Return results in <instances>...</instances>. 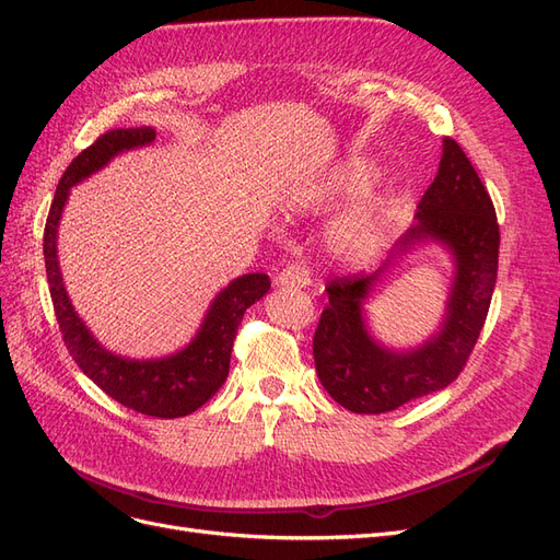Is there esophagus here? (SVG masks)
<instances>
[{
	"label": "esophagus",
	"mask_w": 560,
	"mask_h": 560,
	"mask_svg": "<svg viewBox=\"0 0 560 560\" xmlns=\"http://www.w3.org/2000/svg\"><path fill=\"white\" fill-rule=\"evenodd\" d=\"M278 284L282 287H308L311 284V268L303 266V264H290L282 268V273L278 276Z\"/></svg>",
	"instance_id": "obj_1"
}]
</instances>
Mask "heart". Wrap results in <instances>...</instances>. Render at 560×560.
Wrapping results in <instances>:
<instances>
[{
    "instance_id": "heart-1",
    "label": "heart",
    "mask_w": 560,
    "mask_h": 560,
    "mask_svg": "<svg viewBox=\"0 0 560 560\" xmlns=\"http://www.w3.org/2000/svg\"><path fill=\"white\" fill-rule=\"evenodd\" d=\"M374 179V171L364 163H348L334 173L331 179L319 189L313 200H343L362 194ZM385 235V208L383 202H366L343 217L331 231L329 245L338 257L350 264L369 261L383 245Z\"/></svg>"
}]
</instances>
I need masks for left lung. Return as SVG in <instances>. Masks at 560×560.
Instances as JSON below:
<instances>
[{
	"instance_id": "8db88e82",
	"label": "left lung",
	"mask_w": 560,
	"mask_h": 560,
	"mask_svg": "<svg viewBox=\"0 0 560 560\" xmlns=\"http://www.w3.org/2000/svg\"><path fill=\"white\" fill-rule=\"evenodd\" d=\"M439 241L455 254L448 315L432 341L411 352L381 348L364 327L362 299L376 276H341L327 282L329 306L313 336L317 376L352 413H387L451 385L479 341L498 280L500 224L481 177L455 140H444L439 173L418 202V224L406 231L393 257L420 241Z\"/></svg>"
}]
</instances>
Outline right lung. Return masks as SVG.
Returning <instances> with one entry per match:
<instances>
[{
	"mask_svg": "<svg viewBox=\"0 0 560 560\" xmlns=\"http://www.w3.org/2000/svg\"><path fill=\"white\" fill-rule=\"evenodd\" d=\"M156 138L154 128H114L81 151L67 165L58 189L50 202L44 229V259L48 292L54 301V311L62 341L70 350L77 366L86 374L103 393L128 409L151 418H182L198 411L202 404L214 397L229 376L231 350L238 325L245 311L254 301H259L270 290V278L266 273H249L233 280L226 290L214 299L210 313L202 322L198 336L173 358L132 362L116 358L95 343L91 331L77 317L70 296H67L60 268L56 259V229L60 212L70 194V186L83 177L100 171L118 151L149 144Z\"/></svg>",
	"mask_w": 560,
	"mask_h": 560,
	"instance_id": "right-lung-1",
	"label": "right lung"
}]
</instances>
